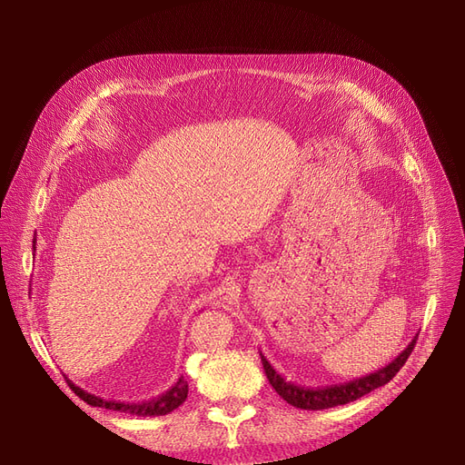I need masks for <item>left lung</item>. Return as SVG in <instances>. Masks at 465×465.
<instances>
[{"instance_id":"1","label":"left lung","mask_w":465,"mask_h":465,"mask_svg":"<svg viewBox=\"0 0 465 465\" xmlns=\"http://www.w3.org/2000/svg\"><path fill=\"white\" fill-rule=\"evenodd\" d=\"M419 337V335H417ZM417 337H414L411 343L407 345V349L390 361L384 368H381L375 373H370L365 377L343 382V384H331L326 388H305L300 384H294L286 381L282 375H279L275 371L273 365L267 361V358L260 352L262 358V365L263 371L267 375V381L275 388V392L290 405H294L298 409H307V411H321V409H330V407H337V405H345L351 403L365 394H370L371 390L384 386L386 382L392 381L396 377V373L403 368V363L407 361V358L411 356L414 343H417Z\"/></svg>"}]
</instances>
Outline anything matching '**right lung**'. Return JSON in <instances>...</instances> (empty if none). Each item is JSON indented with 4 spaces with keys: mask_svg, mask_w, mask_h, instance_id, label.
I'll return each mask as SVG.
<instances>
[{
    "mask_svg": "<svg viewBox=\"0 0 465 465\" xmlns=\"http://www.w3.org/2000/svg\"><path fill=\"white\" fill-rule=\"evenodd\" d=\"M34 251H35V241H34ZM67 379V377H65ZM69 388L75 392L83 401H86L92 407H104V409H113V411H120V412H128V414H135V417H162V414H167L171 411H175L179 405L184 403L186 396H188V382L184 381V377H181L173 386H171L165 394L143 401V403H124V401H107L97 398L94 394L84 392L83 388L73 384L67 379Z\"/></svg>",
    "mask_w": 465,
    "mask_h": 465,
    "instance_id": "1",
    "label": "right lung"
}]
</instances>
